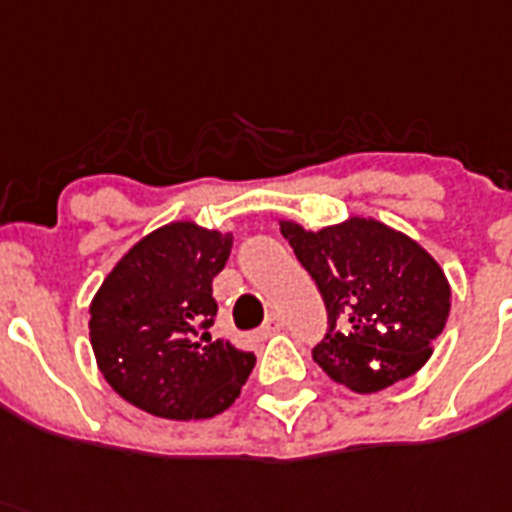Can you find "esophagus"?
I'll list each match as a JSON object with an SVG mask.
<instances>
[{
	"mask_svg": "<svg viewBox=\"0 0 512 512\" xmlns=\"http://www.w3.org/2000/svg\"><path fill=\"white\" fill-rule=\"evenodd\" d=\"M283 328V322H281V317L278 315H270L268 320H265V325L263 328H260V338H270V336H276L278 330Z\"/></svg>",
	"mask_w": 512,
	"mask_h": 512,
	"instance_id": "obj_1",
	"label": "esophagus"
}]
</instances>
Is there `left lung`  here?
<instances>
[{
	"label": "left lung",
	"mask_w": 512,
	"mask_h": 512,
	"mask_svg": "<svg viewBox=\"0 0 512 512\" xmlns=\"http://www.w3.org/2000/svg\"><path fill=\"white\" fill-rule=\"evenodd\" d=\"M281 234L325 299L328 333L312 359L330 380L369 395L429 362L450 315V283L422 244L364 216L317 231L281 218Z\"/></svg>",
	"instance_id": "1"
}]
</instances>
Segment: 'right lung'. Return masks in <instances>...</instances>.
Returning <instances> with one entry per match:
<instances>
[{"label": "right lung", "instance_id": "right-lung-1", "mask_svg": "<svg viewBox=\"0 0 512 512\" xmlns=\"http://www.w3.org/2000/svg\"><path fill=\"white\" fill-rule=\"evenodd\" d=\"M231 231L171 221L132 244L90 302V346L103 380L161 419L221 414L239 398L255 354L210 336L213 278Z\"/></svg>", "mask_w": 512, "mask_h": 512}]
</instances>
